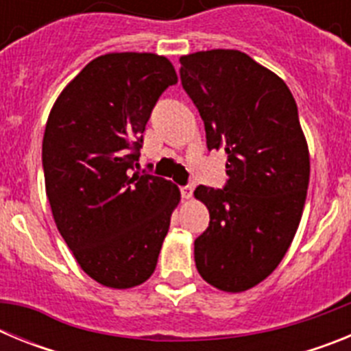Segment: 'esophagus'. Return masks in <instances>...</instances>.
Listing matches in <instances>:
<instances>
[{
  "mask_svg": "<svg viewBox=\"0 0 351 351\" xmlns=\"http://www.w3.org/2000/svg\"><path fill=\"white\" fill-rule=\"evenodd\" d=\"M181 195H182V198H186V200H190L191 197H193V186H182L181 188Z\"/></svg>",
  "mask_w": 351,
  "mask_h": 351,
  "instance_id": "1",
  "label": "esophagus"
}]
</instances>
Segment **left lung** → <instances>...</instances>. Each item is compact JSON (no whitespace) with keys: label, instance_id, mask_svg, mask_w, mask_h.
Wrapping results in <instances>:
<instances>
[{"label":"left lung","instance_id":"obj_1","mask_svg":"<svg viewBox=\"0 0 351 351\" xmlns=\"http://www.w3.org/2000/svg\"><path fill=\"white\" fill-rule=\"evenodd\" d=\"M179 61L207 149L228 158L225 190L200 184L193 193L210 216L195 241L197 271L218 290L246 291L276 271L302 218L309 149L297 104L281 77L235 49Z\"/></svg>","mask_w":351,"mask_h":351}]
</instances>
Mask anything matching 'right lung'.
I'll return each mask as SVG.
<instances>
[{
    "mask_svg": "<svg viewBox=\"0 0 351 351\" xmlns=\"http://www.w3.org/2000/svg\"><path fill=\"white\" fill-rule=\"evenodd\" d=\"M176 82L165 56L108 52L66 84L49 114L42 163L52 218L80 269L107 288L151 278L181 202L173 182L132 170L151 110Z\"/></svg>",
    "mask_w": 351,
    "mask_h": 351,
    "instance_id": "right-lung-1",
    "label": "right lung"
}]
</instances>
